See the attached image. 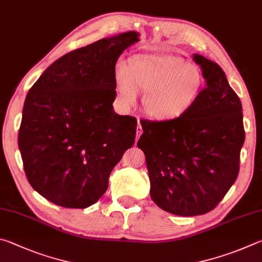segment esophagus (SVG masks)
<instances>
[{"label":"esophagus","mask_w":262,"mask_h":262,"mask_svg":"<svg viewBox=\"0 0 262 262\" xmlns=\"http://www.w3.org/2000/svg\"><path fill=\"white\" fill-rule=\"evenodd\" d=\"M141 134H143V126L140 125V124H138V126H137V140H138L140 138ZM136 140V141H137Z\"/></svg>","instance_id":"obj_1"}]
</instances>
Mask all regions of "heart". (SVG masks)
Wrapping results in <instances>:
<instances>
[{"mask_svg":"<svg viewBox=\"0 0 262 262\" xmlns=\"http://www.w3.org/2000/svg\"><path fill=\"white\" fill-rule=\"evenodd\" d=\"M118 100L131 107L138 91L146 92L144 109L158 121H175L195 104L204 87L200 69L177 55H135L126 64L115 67Z\"/></svg>","mask_w":262,"mask_h":262,"instance_id":"heart-1","label":"heart"}]
</instances>
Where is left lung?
I'll list each match as a JSON object with an SVG mask.
<instances>
[{
    "label": "left lung",
    "instance_id": "8db88e82",
    "mask_svg": "<svg viewBox=\"0 0 262 262\" xmlns=\"http://www.w3.org/2000/svg\"><path fill=\"white\" fill-rule=\"evenodd\" d=\"M206 87L175 121H140L150 181L160 208L180 216L213 210L236 182L245 140L242 102L217 63L194 55Z\"/></svg>",
    "mask_w": 262,
    "mask_h": 262
}]
</instances>
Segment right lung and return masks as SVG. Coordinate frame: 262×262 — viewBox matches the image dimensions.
I'll return each instance as SVG.
<instances>
[{"instance_id":"obj_1","label":"right lung","mask_w":262,"mask_h":262,"mask_svg":"<svg viewBox=\"0 0 262 262\" xmlns=\"http://www.w3.org/2000/svg\"><path fill=\"white\" fill-rule=\"evenodd\" d=\"M138 35L130 31L63 55L27 93L18 146L27 181L53 204L86 208L96 203L134 146L136 117L114 112V72Z\"/></svg>"}]
</instances>
